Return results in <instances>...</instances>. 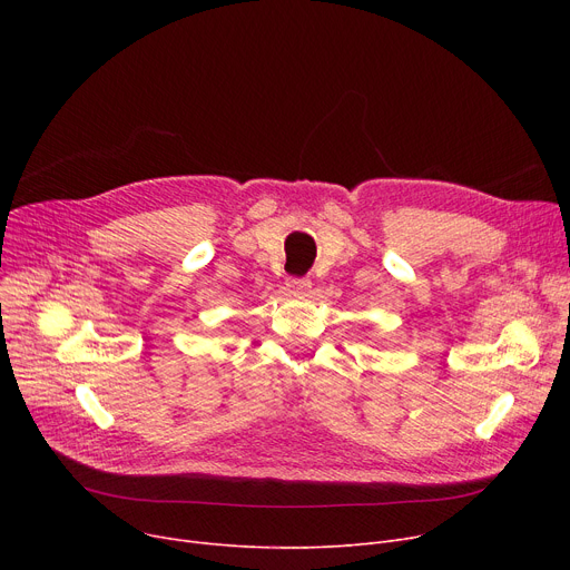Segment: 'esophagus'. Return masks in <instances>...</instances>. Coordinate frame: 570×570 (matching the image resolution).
Wrapping results in <instances>:
<instances>
[{"instance_id": "1", "label": "esophagus", "mask_w": 570, "mask_h": 570, "mask_svg": "<svg viewBox=\"0 0 570 570\" xmlns=\"http://www.w3.org/2000/svg\"><path fill=\"white\" fill-rule=\"evenodd\" d=\"M312 288V282L309 279H288V291L295 293V295H307Z\"/></svg>"}]
</instances>
